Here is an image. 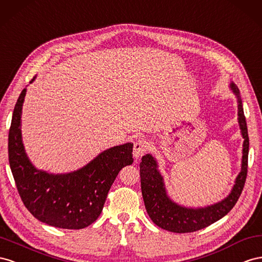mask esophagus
<instances>
[{"instance_id":"34e87169","label":"esophagus","mask_w":262,"mask_h":262,"mask_svg":"<svg viewBox=\"0 0 262 262\" xmlns=\"http://www.w3.org/2000/svg\"><path fill=\"white\" fill-rule=\"evenodd\" d=\"M148 148H149V144L147 140L140 139L136 141V143L134 144V149H133L134 157H135V158H140V157L148 150Z\"/></svg>"}]
</instances>
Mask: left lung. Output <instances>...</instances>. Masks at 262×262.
<instances>
[{
	"label": "left lung",
	"instance_id": "1",
	"mask_svg": "<svg viewBox=\"0 0 262 262\" xmlns=\"http://www.w3.org/2000/svg\"><path fill=\"white\" fill-rule=\"evenodd\" d=\"M229 88L237 98L238 123L242 130L244 144L242 170L237 176L235 184L227 198L222 200L219 203L205 207L193 208L179 205L168 196L166 186L163 183V178L158 170L157 160L150 154L141 158L139 172L145 207L149 217L157 226L162 229L182 234L193 233V231L205 228L224 217L235 206L239 196H241L246 182V177H247L249 137L239 89L233 82L230 83Z\"/></svg>",
	"mask_w": 262,
	"mask_h": 262
}]
</instances>
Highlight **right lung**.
<instances>
[{
    "label": "right lung",
    "instance_id": "obj_1",
    "mask_svg": "<svg viewBox=\"0 0 262 262\" xmlns=\"http://www.w3.org/2000/svg\"><path fill=\"white\" fill-rule=\"evenodd\" d=\"M25 95L26 88L15 104L9 132L10 167L21 201L34 217L47 225L64 229L91 225L100 216L119 171L133 163V144L106 149L73 172L54 174L36 169L21 140Z\"/></svg>",
    "mask_w": 262,
    "mask_h": 262
}]
</instances>
